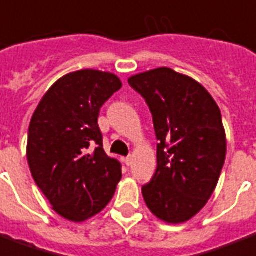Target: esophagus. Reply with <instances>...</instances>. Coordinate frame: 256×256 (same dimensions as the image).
I'll return each mask as SVG.
<instances>
[{
  "label": "esophagus",
  "mask_w": 256,
  "mask_h": 256,
  "mask_svg": "<svg viewBox=\"0 0 256 256\" xmlns=\"http://www.w3.org/2000/svg\"><path fill=\"white\" fill-rule=\"evenodd\" d=\"M124 164H126V165H128V166H130V165H132V156H128V157H126V158H124Z\"/></svg>",
  "instance_id": "34e87169"
}]
</instances>
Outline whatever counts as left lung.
<instances>
[{"instance_id": "left-lung-1", "label": "left lung", "mask_w": 256, "mask_h": 256, "mask_svg": "<svg viewBox=\"0 0 256 256\" xmlns=\"http://www.w3.org/2000/svg\"><path fill=\"white\" fill-rule=\"evenodd\" d=\"M145 98L157 136V170L142 196L168 224L196 216L212 196L227 154L219 106L190 76L161 67L128 78Z\"/></svg>"}]
</instances>
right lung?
<instances>
[{
    "mask_svg": "<svg viewBox=\"0 0 256 256\" xmlns=\"http://www.w3.org/2000/svg\"><path fill=\"white\" fill-rule=\"evenodd\" d=\"M122 87L111 72L80 70L44 94L30 120L26 158L33 180L52 210L82 223L106 208L122 178V165L103 150L100 107Z\"/></svg>",
    "mask_w": 256,
    "mask_h": 256,
    "instance_id": "add662e5",
    "label": "right lung"
}]
</instances>
